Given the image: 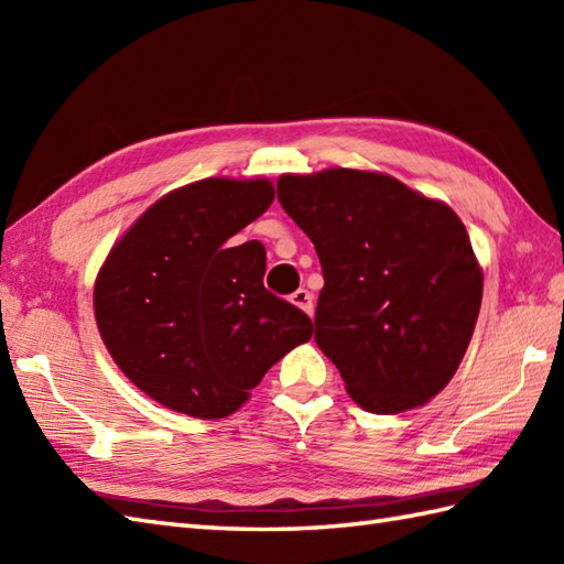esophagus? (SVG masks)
<instances>
[{
	"instance_id": "34e87169",
	"label": "esophagus",
	"mask_w": 564,
	"mask_h": 564,
	"mask_svg": "<svg viewBox=\"0 0 564 564\" xmlns=\"http://www.w3.org/2000/svg\"><path fill=\"white\" fill-rule=\"evenodd\" d=\"M291 303H293L295 307H301L303 313L313 315V293H310V291L297 289V291L291 295Z\"/></svg>"
}]
</instances>
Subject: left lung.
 <instances>
[{
  "label": "left lung",
  "instance_id": "8db88e82",
  "mask_svg": "<svg viewBox=\"0 0 564 564\" xmlns=\"http://www.w3.org/2000/svg\"><path fill=\"white\" fill-rule=\"evenodd\" d=\"M283 210L325 275L315 341L356 404L398 414L458 370L482 303V269L446 203L361 170L283 174Z\"/></svg>",
  "mask_w": 564,
  "mask_h": 564
}]
</instances>
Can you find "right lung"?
Masks as SVG:
<instances>
[{"label": "right lung", "mask_w": 564, "mask_h": 564, "mask_svg": "<svg viewBox=\"0 0 564 564\" xmlns=\"http://www.w3.org/2000/svg\"><path fill=\"white\" fill-rule=\"evenodd\" d=\"M271 200L269 178L213 176L176 188L140 215L97 275L106 349L174 412H237L279 358L313 337L303 310L263 289V245L232 242Z\"/></svg>", "instance_id": "1"}]
</instances>
